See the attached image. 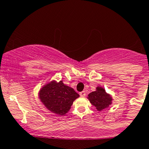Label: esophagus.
Listing matches in <instances>:
<instances>
[{"mask_svg":"<svg viewBox=\"0 0 149 149\" xmlns=\"http://www.w3.org/2000/svg\"><path fill=\"white\" fill-rule=\"evenodd\" d=\"M79 95H80L81 97H85V91L80 92V93H79Z\"/></svg>","mask_w":149,"mask_h":149,"instance_id":"esophagus-1","label":"esophagus"}]
</instances>
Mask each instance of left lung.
<instances>
[{
    "label": "left lung",
    "mask_w": 149,
    "mask_h": 149,
    "mask_svg": "<svg viewBox=\"0 0 149 149\" xmlns=\"http://www.w3.org/2000/svg\"><path fill=\"white\" fill-rule=\"evenodd\" d=\"M88 99L98 111H102L107 108L111 104L112 101L111 95L107 94L105 90L101 87H97L96 91L89 94Z\"/></svg>",
    "instance_id": "1"
}]
</instances>
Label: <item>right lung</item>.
I'll list each match as a JSON object with an SVG mask.
<instances>
[{
    "label": "right lung",
    "mask_w": 149,
    "mask_h": 149,
    "mask_svg": "<svg viewBox=\"0 0 149 149\" xmlns=\"http://www.w3.org/2000/svg\"><path fill=\"white\" fill-rule=\"evenodd\" d=\"M79 95L63 82L53 80L44 85L39 92V98L48 110L57 115L63 116L71 109L73 101Z\"/></svg>",
    "instance_id": "add662e5"
}]
</instances>
